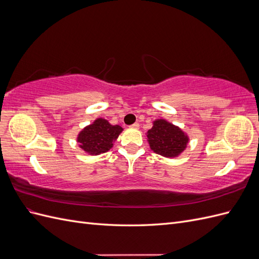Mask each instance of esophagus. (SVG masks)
Masks as SVG:
<instances>
[{
  "mask_svg": "<svg viewBox=\"0 0 259 259\" xmlns=\"http://www.w3.org/2000/svg\"><path fill=\"white\" fill-rule=\"evenodd\" d=\"M131 127H132V128H138V127H139V123L136 122V123H134V124H132Z\"/></svg>",
  "mask_w": 259,
  "mask_h": 259,
  "instance_id": "obj_1",
  "label": "esophagus"
}]
</instances>
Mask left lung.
Here are the masks:
<instances>
[{
  "instance_id": "left-lung-1",
  "label": "left lung",
  "mask_w": 259,
  "mask_h": 259,
  "mask_svg": "<svg viewBox=\"0 0 259 259\" xmlns=\"http://www.w3.org/2000/svg\"><path fill=\"white\" fill-rule=\"evenodd\" d=\"M151 150L165 158H175L182 153L188 144V136L175 125L165 120H156L147 133Z\"/></svg>"
}]
</instances>
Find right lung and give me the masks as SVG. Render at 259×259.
<instances>
[{
  "mask_svg": "<svg viewBox=\"0 0 259 259\" xmlns=\"http://www.w3.org/2000/svg\"><path fill=\"white\" fill-rule=\"evenodd\" d=\"M122 131L123 128L119 125H111L105 119H97L80 133L77 143L90 154L105 153L112 148V143Z\"/></svg>",
  "mask_w": 259,
  "mask_h": 259,
  "instance_id": "add662e5",
  "label": "right lung"
}]
</instances>
